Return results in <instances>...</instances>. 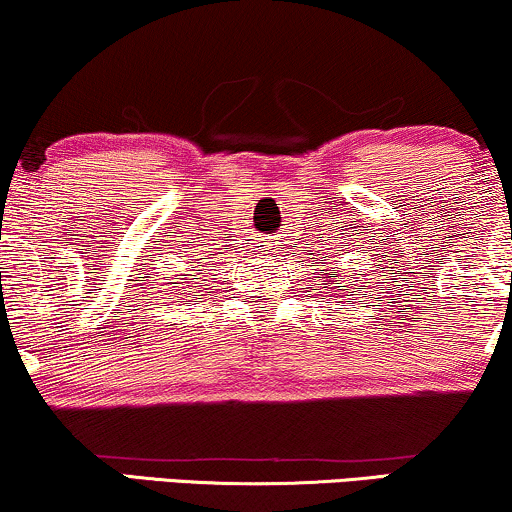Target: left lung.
Instances as JSON below:
<instances>
[{"label":"left lung","mask_w":512,"mask_h":512,"mask_svg":"<svg viewBox=\"0 0 512 512\" xmlns=\"http://www.w3.org/2000/svg\"><path fill=\"white\" fill-rule=\"evenodd\" d=\"M334 262H330V264H325L322 262V267H327V269H320V276H317V281H320V293H332L334 298H339V293H344V296H356V291H354V281H346V286H334V284H344L342 279H339V269L337 267H332Z\"/></svg>","instance_id":"8db88e82"}]
</instances>
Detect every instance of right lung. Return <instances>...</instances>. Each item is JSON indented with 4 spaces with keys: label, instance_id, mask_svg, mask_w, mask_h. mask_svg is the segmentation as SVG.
<instances>
[{
    "label": "right lung",
    "instance_id": "right-lung-1",
    "mask_svg": "<svg viewBox=\"0 0 512 512\" xmlns=\"http://www.w3.org/2000/svg\"><path fill=\"white\" fill-rule=\"evenodd\" d=\"M202 260H209V257H202ZM197 267H204V264H199L197 262ZM187 271H197V275H187L186 272H178V274H173V276H163V281H161V286H163V291H173L175 293V298H178V303H185V301H190L192 298V293H195V289L190 291V286H185V284H192V276H202L204 274V269H187ZM207 281V279H204ZM156 281H154V289H156ZM192 301H195V298H192Z\"/></svg>",
    "mask_w": 512,
    "mask_h": 512
}]
</instances>
